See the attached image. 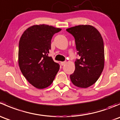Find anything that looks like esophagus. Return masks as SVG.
I'll use <instances>...</instances> for the list:
<instances>
[{"instance_id":"34e87169","label":"esophagus","mask_w":120,"mask_h":120,"mask_svg":"<svg viewBox=\"0 0 120 120\" xmlns=\"http://www.w3.org/2000/svg\"><path fill=\"white\" fill-rule=\"evenodd\" d=\"M66 63L65 62V61H63V62H61V66H63V65H64Z\"/></svg>"}]
</instances>
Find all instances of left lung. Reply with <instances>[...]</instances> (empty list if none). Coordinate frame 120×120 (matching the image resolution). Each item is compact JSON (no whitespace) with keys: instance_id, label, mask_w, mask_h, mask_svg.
<instances>
[{"instance_id":"1","label":"left lung","mask_w":120,"mask_h":120,"mask_svg":"<svg viewBox=\"0 0 120 120\" xmlns=\"http://www.w3.org/2000/svg\"><path fill=\"white\" fill-rule=\"evenodd\" d=\"M66 30L74 37L77 53L80 56L75 61V68L70 79L78 88H88L97 81L103 70V40L92 25H77Z\"/></svg>"}]
</instances>
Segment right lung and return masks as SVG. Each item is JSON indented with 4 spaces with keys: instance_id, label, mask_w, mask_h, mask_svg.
Wrapping results in <instances>:
<instances>
[{
    "instance_id": "1",
    "label": "right lung",
    "mask_w": 120,
    "mask_h": 120,
    "mask_svg": "<svg viewBox=\"0 0 120 120\" xmlns=\"http://www.w3.org/2000/svg\"><path fill=\"white\" fill-rule=\"evenodd\" d=\"M61 30L46 24L34 25L28 28L20 38L19 67L26 80L38 89L50 86L60 68L48 54L53 35Z\"/></svg>"
}]
</instances>
